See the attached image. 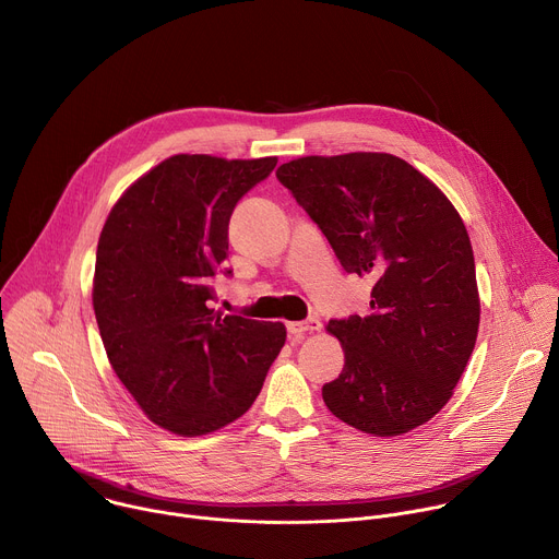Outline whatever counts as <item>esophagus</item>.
Instances as JSON below:
<instances>
[{"instance_id": "esophagus-1", "label": "esophagus", "mask_w": 559, "mask_h": 559, "mask_svg": "<svg viewBox=\"0 0 559 559\" xmlns=\"http://www.w3.org/2000/svg\"><path fill=\"white\" fill-rule=\"evenodd\" d=\"M318 330H321V321H318V318H307L302 323H287V334L292 338H300L302 334L318 332Z\"/></svg>"}]
</instances>
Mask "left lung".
Returning a JSON list of instances; mask_svg holds the SVG:
<instances>
[{
  "label": "left lung",
  "instance_id": "obj_1",
  "mask_svg": "<svg viewBox=\"0 0 559 559\" xmlns=\"http://www.w3.org/2000/svg\"><path fill=\"white\" fill-rule=\"evenodd\" d=\"M276 177L345 272L373 281L367 316L328 325L345 352L341 376L323 386L328 409L380 438L429 423L453 395L480 325L475 261L457 210L386 152L300 156Z\"/></svg>",
  "mask_w": 559,
  "mask_h": 559
}]
</instances>
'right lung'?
I'll list each match as a JSON object with an SVG mask.
<instances>
[{
    "label": "right lung",
    "instance_id": "add662e5",
    "mask_svg": "<svg viewBox=\"0 0 559 559\" xmlns=\"http://www.w3.org/2000/svg\"><path fill=\"white\" fill-rule=\"evenodd\" d=\"M276 156L175 154L110 210L97 246L93 307L108 360L143 414L177 436L241 418L285 345L283 323L212 309L229 276V216Z\"/></svg>",
    "mask_w": 559,
    "mask_h": 559
}]
</instances>
